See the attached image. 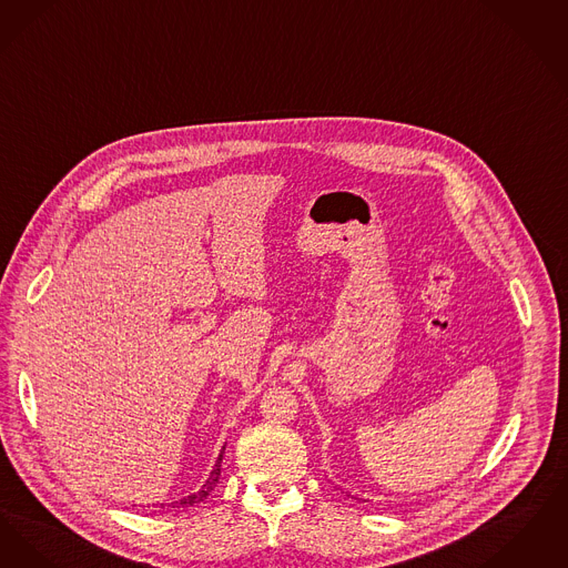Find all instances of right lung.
Returning <instances> with one entry per match:
<instances>
[{"mask_svg":"<svg viewBox=\"0 0 568 568\" xmlns=\"http://www.w3.org/2000/svg\"><path fill=\"white\" fill-rule=\"evenodd\" d=\"M222 454H224V447H222L221 454H219V460H216L214 469L210 473V477L205 479V484L199 488L197 493L189 494V496H184V498H180V500H173V503H161L159 507H161V509H180V507H193V505H199L201 500H205L207 494L216 488V484H219V479H221Z\"/></svg>","mask_w":568,"mask_h":568,"instance_id":"1","label":"right lung"}]
</instances>
